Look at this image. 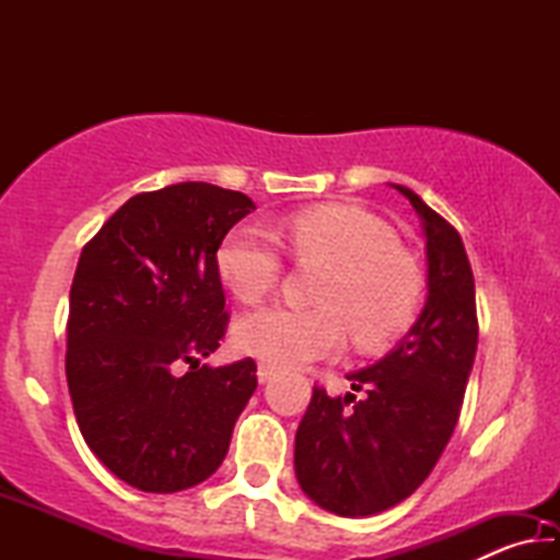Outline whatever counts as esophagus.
Segmentation results:
<instances>
[{
	"label": "esophagus",
	"instance_id": "34e87169",
	"mask_svg": "<svg viewBox=\"0 0 560 560\" xmlns=\"http://www.w3.org/2000/svg\"><path fill=\"white\" fill-rule=\"evenodd\" d=\"M273 375H277V368L269 365V363H259V368H257V377H259V383H261V385H264V383H269Z\"/></svg>",
	"mask_w": 560,
	"mask_h": 560
}]
</instances>
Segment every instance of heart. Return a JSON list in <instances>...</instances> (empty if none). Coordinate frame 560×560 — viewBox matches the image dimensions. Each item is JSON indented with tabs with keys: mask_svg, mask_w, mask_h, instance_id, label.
Segmentation results:
<instances>
[{
	"mask_svg": "<svg viewBox=\"0 0 560 560\" xmlns=\"http://www.w3.org/2000/svg\"><path fill=\"white\" fill-rule=\"evenodd\" d=\"M281 234L299 259L328 267L316 293L324 306L271 303L252 311L234 328L244 353L301 365L340 350L346 324L363 348L383 346L410 326L422 296V271L377 217L348 205H318L291 214ZM217 269L242 301H259L281 277L279 244L259 226L236 224L217 249Z\"/></svg>",
	"mask_w": 560,
	"mask_h": 560,
	"instance_id": "b5f03b06",
	"label": "heart"
}]
</instances>
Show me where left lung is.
I'll use <instances>...</instances> for the list:
<instances>
[{
  "instance_id": "8db88e82",
  "label": "left lung",
  "mask_w": 560,
  "mask_h": 560,
  "mask_svg": "<svg viewBox=\"0 0 560 560\" xmlns=\"http://www.w3.org/2000/svg\"><path fill=\"white\" fill-rule=\"evenodd\" d=\"M420 217L428 299L390 353L348 373L346 397L314 387L296 430L299 487L330 514L358 518L400 504L428 479L459 420L477 355L474 277L457 230L410 187ZM364 390L363 398L354 393Z\"/></svg>"
}]
</instances>
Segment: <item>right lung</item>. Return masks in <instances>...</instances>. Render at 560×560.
<instances>
[{
  "label": "right lung",
  "mask_w": 560,
  "mask_h": 560,
  "mask_svg": "<svg viewBox=\"0 0 560 560\" xmlns=\"http://www.w3.org/2000/svg\"><path fill=\"white\" fill-rule=\"evenodd\" d=\"M252 210L234 189L167 185L130 197L81 252L66 350L75 422L140 491L173 494L212 477L257 390L252 358L200 363L226 328L217 249Z\"/></svg>",
  "instance_id": "add662e5"
}]
</instances>
